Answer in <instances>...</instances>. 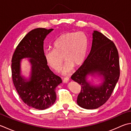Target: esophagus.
<instances>
[{"label":"esophagus","mask_w":131,"mask_h":131,"mask_svg":"<svg viewBox=\"0 0 131 131\" xmlns=\"http://www.w3.org/2000/svg\"><path fill=\"white\" fill-rule=\"evenodd\" d=\"M69 81H70V79H69V78H68V77H65V78H63V82H64V83H67L69 82Z\"/></svg>","instance_id":"1"}]
</instances>
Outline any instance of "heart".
Instances as JSON below:
<instances>
[{
    "label": "heart",
    "instance_id": "b5f03b06",
    "mask_svg": "<svg viewBox=\"0 0 131 131\" xmlns=\"http://www.w3.org/2000/svg\"><path fill=\"white\" fill-rule=\"evenodd\" d=\"M88 41L84 33L66 32L61 35L54 43L53 49H48L45 52V58L48 65L54 70H60L63 62V56L66 61L62 73L69 74L74 65L82 64L88 51Z\"/></svg>",
    "mask_w": 131,
    "mask_h": 131
}]
</instances>
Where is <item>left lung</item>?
<instances>
[{"instance_id": "left-lung-1", "label": "left lung", "mask_w": 131, "mask_h": 131, "mask_svg": "<svg viewBox=\"0 0 131 131\" xmlns=\"http://www.w3.org/2000/svg\"><path fill=\"white\" fill-rule=\"evenodd\" d=\"M90 52L80 68L71 76L81 90L77 104L82 108H99L107 101L120 76L119 54L114 43L102 33L94 30ZM90 76L100 78L99 85L93 83Z\"/></svg>"}]
</instances>
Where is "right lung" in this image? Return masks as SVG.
Listing matches in <instances>:
<instances>
[{"mask_svg":"<svg viewBox=\"0 0 131 131\" xmlns=\"http://www.w3.org/2000/svg\"><path fill=\"white\" fill-rule=\"evenodd\" d=\"M53 29L38 28L25 35L18 45L12 58V77L14 86L22 101L37 110L47 109L56 100V88L62 79L55 75L47 65L43 41ZM24 58L31 65L30 77L21 74V62Z\"/></svg>","mask_w":131,"mask_h":131,"instance_id":"add662e5","label":"right lung"}]
</instances>
